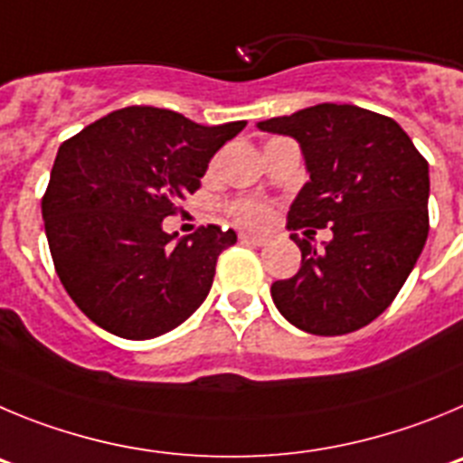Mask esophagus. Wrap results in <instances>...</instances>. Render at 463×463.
Wrapping results in <instances>:
<instances>
[{
  "mask_svg": "<svg viewBox=\"0 0 463 463\" xmlns=\"http://www.w3.org/2000/svg\"><path fill=\"white\" fill-rule=\"evenodd\" d=\"M240 240L244 241H253V244H258V247H262V244H268L269 237L268 235H258V232H240Z\"/></svg>",
  "mask_w": 463,
  "mask_h": 463,
  "instance_id": "esophagus-1",
  "label": "esophagus"
}]
</instances>
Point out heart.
I'll use <instances>...</instances> for the list:
<instances>
[{
	"instance_id": "obj_1",
	"label": "heart",
	"mask_w": 463,
	"mask_h": 463,
	"mask_svg": "<svg viewBox=\"0 0 463 463\" xmlns=\"http://www.w3.org/2000/svg\"><path fill=\"white\" fill-rule=\"evenodd\" d=\"M231 212L237 222L247 223V226H262V223L269 219V207L262 205V203H253V201L235 203V205L231 207Z\"/></svg>"
}]
</instances>
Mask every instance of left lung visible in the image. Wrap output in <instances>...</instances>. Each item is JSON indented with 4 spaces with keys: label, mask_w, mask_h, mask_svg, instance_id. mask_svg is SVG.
Listing matches in <instances>:
<instances>
[{
    "label": "left lung",
    "mask_w": 463,
    "mask_h": 463,
    "mask_svg": "<svg viewBox=\"0 0 463 463\" xmlns=\"http://www.w3.org/2000/svg\"><path fill=\"white\" fill-rule=\"evenodd\" d=\"M299 143L309 182L288 212L302 251L290 279L272 283L288 323L318 336L355 332L392 304L429 232V164L392 118L357 106L318 103L258 122ZM316 227H330L323 250Z\"/></svg>",
    "instance_id": "left-lung-1"
}]
</instances>
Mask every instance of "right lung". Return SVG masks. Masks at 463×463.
Listing matches in <instances>:
<instances>
[{"label":"right lung","instance_id":"obj_1","mask_svg":"<svg viewBox=\"0 0 463 463\" xmlns=\"http://www.w3.org/2000/svg\"><path fill=\"white\" fill-rule=\"evenodd\" d=\"M244 127L131 106L60 145L41 212L57 277L91 323L143 341L201 307L235 231L210 223L175 240L161 223L201 189L212 156Z\"/></svg>","mask_w":463,"mask_h":463}]
</instances>
